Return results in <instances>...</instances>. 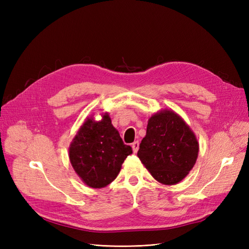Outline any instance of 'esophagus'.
<instances>
[{"label": "esophagus", "instance_id": "1", "mask_svg": "<svg viewBox=\"0 0 249 249\" xmlns=\"http://www.w3.org/2000/svg\"><path fill=\"white\" fill-rule=\"evenodd\" d=\"M132 148H133V152L136 154L138 152V148H139V142L138 141H134L132 143Z\"/></svg>", "mask_w": 249, "mask_h": 249}]
</instances>
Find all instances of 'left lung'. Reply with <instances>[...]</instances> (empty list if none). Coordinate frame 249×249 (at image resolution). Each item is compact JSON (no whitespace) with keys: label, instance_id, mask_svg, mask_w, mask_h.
<instances>
[{"label":"left lung","instance_id":"8db88e82","mask_svg":"<svg viewBox=\"0 0 249 249\" xmlns=\"http://www.w3.org/2000/svg\"><path fill=\"white\" fill-rule=\"evenodd\" d=\"M196 137L177 113L163 110L149 118L137 156L158 182L175 185L193 168Z\"/></svg>","mask_w":249,"mask_h":249}]
</instances>
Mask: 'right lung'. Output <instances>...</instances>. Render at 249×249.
I'll list each match as a JSON object with an SVG mask.
<instances>
[{"label": "right lung", "mask_w": 249, "mask_h": 249, "mask_svg": "<svg viewBox=\"0 0 249 249\" xmlns=\"http://www.w3.org/2000/svg\"><path fill=\"white\" fill-rule=\"evenodd\" d=\"M132 153L106 113L101 122L89 118L83 124L70 146V160L87 186L102 188L116 178L124 159Z\"/></svg>", "instance_id": "obj_1"}]
</instances>
